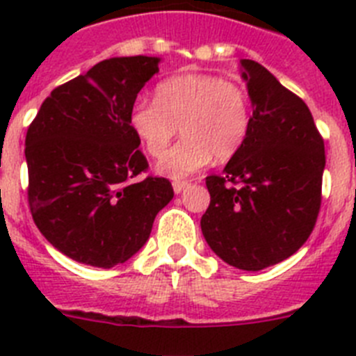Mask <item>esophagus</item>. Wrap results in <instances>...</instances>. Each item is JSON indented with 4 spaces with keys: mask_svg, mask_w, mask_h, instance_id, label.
Instances as JSON below:
<instances>
[{
    "mask_svg": "<svg viewBox=\"0 0 356 356\" xmlns=\"http://www.w3.org/2000/svg\"><path fill=\"white\" fill-rule=\"evenodd\" d=\"M187 187H188V181H175V184H172V191H175V194H180L181 191H185Z\"/></svg>",
    "mask_w": 356,
    "mask_h": 356,
    "instance_id": "obj_1",
    "label": "esophagus"
}]
</instances>
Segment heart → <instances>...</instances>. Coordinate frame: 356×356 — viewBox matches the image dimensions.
Here are the masks:
<instances>
[{
	"mask_svg": "<svg viewBox=\"0 0 356 356\" xmlns=\"http://www.w3.org/2000/svg\"><path fill=\"white\" fill-rule=\"evenodd\" d=\"M131 131L151 156H160L181 128L184 139L156 163L160 175L181 180L225 162L241 149L250 131L251 102L241 85L212 74H180L160 81L155 102L130 110Z\"/></svg>",
	"mask_w": 356,
	"mask_h": 356,
	"instance_id": "b5f03b06",
	"label": "heart"
}]
</instances>
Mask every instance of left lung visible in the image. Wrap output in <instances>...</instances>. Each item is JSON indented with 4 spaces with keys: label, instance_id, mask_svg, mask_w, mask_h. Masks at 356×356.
I'll list each match as a JSON object with an SVG mask.
<instances>
[{
    "label": "left lung",
    "instance_id": "8db88e82",
    "mask_svg": "<svg viewBox=\"0 0 356 356\" xmlns=\"http://www.w3.org/2000/svg\"><path fill=\"white\" fill-rule=\"evenodd\" d=\"M251 124L222 175L207 176L201 232L210 250L242 271L289 259L312 234L321 207L325 143L301 97L259 62L241 60Z\"/></svg>",
    "mask_w": 356,
    "mask_h": 356
}]
</instances>
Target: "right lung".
<instances>
[{"mask_svg": "<svg viewBox=\"0 0 356 356\" xmlns=\"http://www.w3.org/2000/svg\"><path fill=\"white\" fill-rule=\"evenodd\" d=\"M159 56H114L56 87L28 128V203L40 234L69 259L110 267L149 238L175 193L147 169L130 110Z\"/></svg>", "mask_w": 356, "mask_h": 356, "instance_id": "obj_1", "label": "right lung"}]
</instances>
